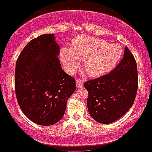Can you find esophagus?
<instances>
[{"mask_svg": "<svg viewBox=\"0 0 152 152\" xmlns=\"http://www.w3.org/2000/svg\"><path fill=\"white\" fill-rule=\"evenodd\" d=\"M76 86H77V88H81L83 86V82H82V79L80 78H77L76 79Z\"/></svg>", "mask_w": 152, "mask_h": 152, "instance_id": "obj_1", "label": "esophagus"}]
</instances>
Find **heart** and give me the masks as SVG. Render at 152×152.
Returning <instances> with one entry per match:
<instances>
[{"label":"heart","instance_id":"heart-1","mask_svg":"<svg viewBox=\"0 0 152 152\" xmlns=\"http://www.w3.org/2000/svg\"><path fill=\"white\" fill-rule=\"evenodd\" d=\"M122 54L123 50L119 45L83 35L73 41L70 50L62 49L60 59L70 73L75 71L79 66V60L84 59V68L87 74L99 77L110 72L120 61Z\"/></svg>","mask_w":152,"mask_h":152}]
</instances>
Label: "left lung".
<instances>
[{"mask_svg":"<svg viewBox=\"0 0 152 152\" xmlns=\"http://www.w3.org/2000/svg\"><path fill=\"white\" fill-rule=\"evenodd\" d=\"M88 96L89 115L96 122L109 124L122 117L133 106L138 88L137 63L129 49L109 74L84 83Z\"/></svg>","mask_w":152,"mask_h":152,"instance_id":"obj_1","label":"left lung"}]
</instances>
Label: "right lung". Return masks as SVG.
Instances as JSON below:
<instances>
[{
	"label": "right lung",
	"instance_id": "1",
	"mask_svg": "<svg viewBox=\"0 0 152 152\" xmlns=\"http://www.w3.org/2000/svg\"><path fill=\"white\" fill-rule=\"evenodd\" d=\"M54 34L31 40L19 54L15 90L22 111L32 122L51 126L61 119L66 100L76 88L75 77L64 72Z\"/></svg>",
	"mask_w": 152,
	"mask_h": 152
}]
</instances>
